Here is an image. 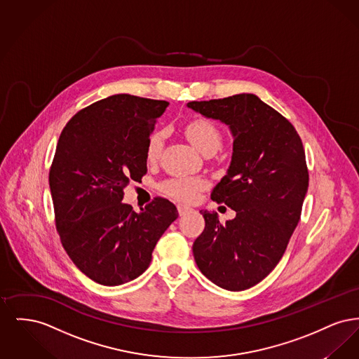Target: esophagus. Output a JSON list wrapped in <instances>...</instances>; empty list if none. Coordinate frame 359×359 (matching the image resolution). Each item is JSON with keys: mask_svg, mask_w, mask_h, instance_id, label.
Segmentation results:
<instances>
[{"mask_svg": "<svg viewBox=\"0 0 359 359\" xmlns=\"http://www.w3.org/2000/svg\"><path fill=\"white\" fill-rule=\"evenodd\" d=\"M177 211H179V214H180V215H186V214L192 211V208H191V207H187V205H177Z\"/></svg>", "mask_w": 359, "mask_h": 359, "instance_id": "1", "label": "esophagus"}]
</instances>
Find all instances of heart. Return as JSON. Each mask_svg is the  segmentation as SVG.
<instances>
[{
  "label": "heart",
  "mask_w": 359,
  "mask_h": 359,
  "mask_svg": "<svg viewBox=\"0 0 359 359\" xmlns=\"http://www.w3.org/2000/svg\"><path fill=\"white\" fill-rule=\"evenodd\" d=\"M186 136L191 144L201 152L205 154L210 149H219L222 137L214 123L207 120H195L186 126ZM163 148V135L154 132L148 138L147 157L156 160ZM205 187V180L198 177H176L165 182L161 189L172 198L182 202H194L198 194Z\"/></svg>",
  "instance_id": "heart-1"
}]
</instances>
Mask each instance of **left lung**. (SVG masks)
Returning a JSON list of instances; mask_svg holds the SVG:
<instances>
[{
	"label": "left lung",
	"mask_w": 359,
	"mask_h": 359,
	"mask_svg": "<svg viewBox=\"0 0 359 359\" xmlns=\"http://www.w3.org/2000/svg\"><path fill=\"white\" fill-rule=\"evenodd\" d=\"M233 136L231 161L211 199L236 211L219 222L202 210L205 227L192 252L199 271L227 290L255 287L274 269L296 229L308 189L303 142L290 121L255 94L188 102Z\"/></svg>",
	"instance_id": "8db88e82"
}]
</instances>
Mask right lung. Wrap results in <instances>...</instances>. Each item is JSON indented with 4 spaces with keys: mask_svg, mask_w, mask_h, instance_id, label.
<instances>
[{
    "mask_svg": "<svg viewBox=\"0 0 359 359\" xmlns=\"http://www.w3.org/2000/svg\"><path fill=\"white\" fill-rule=\"evenodd\" d=\"M170 103L116 94L76 113L59 137L50 189L62 245L93 281L116 287L144 273L177 208L156 198L141 211L122 203L147 173V144Z\"/></svg>",
    "mask_w": 359,
    "mask_h": 359,
    "instance_id": "add662e5",
    "label": "right lung"
}]
</instances>
